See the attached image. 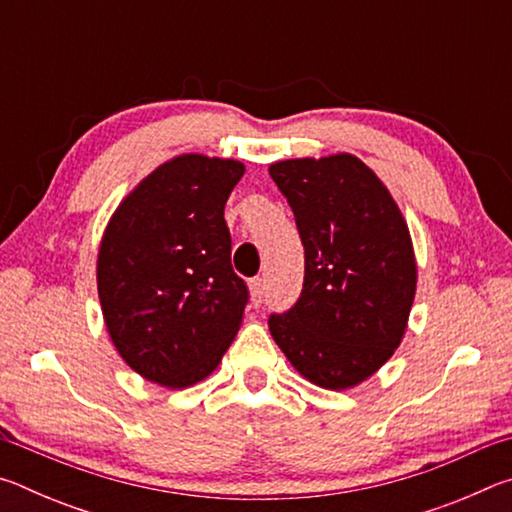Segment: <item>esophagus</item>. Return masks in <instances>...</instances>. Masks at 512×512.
I'll return each instance as SVG.
<instances>
[{
    "label": "esophagus",
    "mask_w": 512,
    "mask_h": 512,
    "mask_svg": "<svg viewBox=\"0 0 512 512\" xmlns=\"http://www.w3.org/2000/svg\"><path fill=\"white\" fill-rule=\"evenodd\" d=\"M250 296H253L255 305H259V302L264 300V296H266V284H264L262 277H255V280L250 282Z\"/></svg>",
    "instance_id": "34e87169"
}]
</instances>
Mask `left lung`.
I'll list each match as a JSON object with an SVG mask.
<instances>
[{
    "label": "left lung",
    "mask_w": 512,
    "mask_h": 512,
    "mask_svg": "<svg viewBox=\"0 0 512 512\" xmlns=\"http://www.w3.org/2000/svg\"><path fill=\"white\" fill-rule=\"evenodd\" d=\"M305 246L296 305L268 329L311 384H361L402 343L415 298L413 244L384 183L350 153L271 164Z\"/></svg>",
    "instance_id": "1"
}]
</instances>
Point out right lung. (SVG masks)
I'll return each mask as SVG.
<instances>
[{"instance_id": "1", "label": "right lung", "mask_w": 512, "mask_h": 512, "mask_svg": "<svg viewBox=\"0 0 512 512\" xmlns=\"http://www.w3.org/2000/svg\"><path fill=\"white\" fill-rule=\"evenodd\" d=\"M237 160L185 153L149 173L103 232L97 287L108 334L128 366L187 388L219 366L248 305L232 271L225 203Z\"/></svg>"}]
</instances>
